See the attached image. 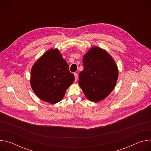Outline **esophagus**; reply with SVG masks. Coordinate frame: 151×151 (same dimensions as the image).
<instances>
[{
  "label": "esophagus",
  "mask_w": 151,
  "mask_h": 151,
  "mask_svg": "<svg viewBox=\"0 0 151 151\" xmlns=\"http://www.w3.org/2000/svg\"><path fill=\"white\" fill-rule=\"evenodd\" d=\"M74 76H75V81H77L78 80V75L76 73H74Z\"/></svg>",
  "instance_id": "obj_1"
}]
</instances>
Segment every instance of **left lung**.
Listing matches in <instances>:
<instances>
[{
  "mask_svg": "<svg viewBox=\"0 0 151 151\" xmlns=\"http://www.w3.org/2000/svg\"><path fill=\"white\" fill-rule=\"evenodd\" d=\"M83 69L78 83L85 96L92 102H99L114 89L118 69L114 59L105 50L94 46L83 57Z\"/></svg>",
  "mask_w": 151,
  "mask_h": 151,
  "instance_id": "left-lung-1",
  "label": "left lung"
}]
</instances>
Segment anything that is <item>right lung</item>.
Wrapping results in <instances>:
<instances>
[{"mask_svg":"<svg viewBox=\"0 0 151 151\" xmlns=\"http://www.w3.org/2000/svg\"><path fill=\"white\" fill-rule=\"evenodd\" d=\"M31 87L39 99L55 104L60 101L75 81L74 75L57 48H51L33 65Z\"/></svg>","mask_w":151,"mask_h":151,"instance_id":"right-lung-1","label":"right lung"}]
</instances>
